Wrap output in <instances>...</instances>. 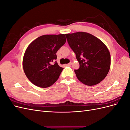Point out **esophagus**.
I'll return each mask as SVG.
<instances>
[{"instance_id":"34e87169","label":"esophagus","mask_w":130,"mask_h":130,"mask_svg":"<svg viewBox=\"0 0 130 130\" xmlns=\"http://www.w3.org/2000/svg\"><path fill=\"white\" fill-rule=\"evenodd\" d=\"M71 65H72V63H71V62H70V63H69L66 64L67 66H70Z\"/></svg>"}]
</instances>
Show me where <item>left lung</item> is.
I'll list each match as a JSON object with an SVG mask.
<instances>
[{"mask_svg": "<svg viewBox=\"0 0 130 130\" xmlns=\"http://www.w3.org/2000/svg\"><path fill=\"white\" fill-rule=\"evenodd\" d=\"M66 36L80 64L79 68L74 70L78 80L87 86L100 83L107 76L111 66V55L107 46L87 32L68 34Z\"/></svg>", "mask_w": 130, "mask_h": 130, "instance_id": "1", "label": "left lung"}]
</instances>
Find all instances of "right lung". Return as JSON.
<instances>
[{"mask_svg":"<svg viewBox=\"0 0 130 130\" xmlns=\"http://www.w3.org/2000/svg\"><path fill=\"white\" fill-rule=\"evenodd\" d=\"M66 42L64 34L43 35L27 47L23 67L28 79L38 87L46 88L58 78L63 68L56 61V53Z\"/></svg>","mask_w":130,"mask_h":130,"instance_id":"right-lung-1","label":"right lung"}]
</instances>
